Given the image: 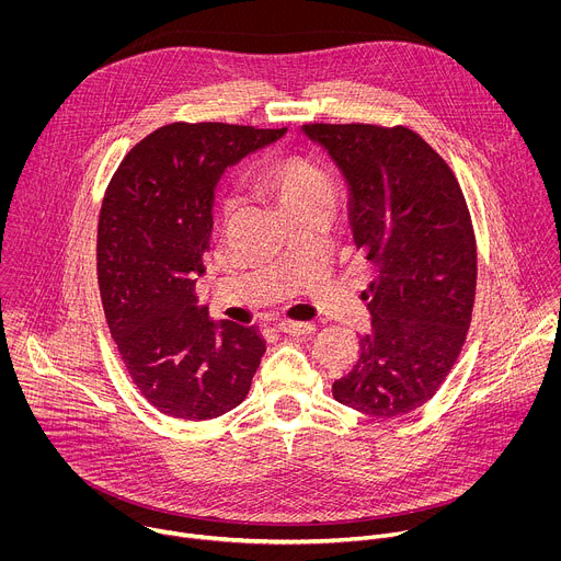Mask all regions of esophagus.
<instances>
[{"mask_svg": "<svg viewBox=\"0 0 561 561\" xmlns=\"http://www.w3.org/2000/svg\"><path fill=\"white\" fill-rule=\"evenodd\" d=\"M277 331H279V333H286V335L299 337V335L312 333V331H314V324H310V322H288V319H284V322L277 324Z\"/></svg>", "mask_w": 561, "mask_h": 561, "instance_id": "obj_1", "label": "esophagus"}]
</instances>
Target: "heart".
<instances>
[{
	"label": "heart",
	"mask_w": 561,
	"mask_h": 561,
	"mask_svg": "<svg viewBox=\"0 0 561 561\" xmlns=\"http://www.w3.org/2000/svg\"><path fill=\"white\" fill-rule=\"evenodd\" d=\"M255 188L268 197L286 217L301 210H331L337 197L333 175L304 154H282L255 173ZM232 204L221 202V213L230 215Z\"/></svg>",
	"instance_id": "heart-1"
}]
</instances>
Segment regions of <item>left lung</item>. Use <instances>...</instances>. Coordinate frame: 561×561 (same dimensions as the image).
Instances as JSON below:
<instances>
[{
	"label": "left lung",
	"instance_id": "left-lung-1",
	"mask_svg": "<svg viewBox=\"0 0 561 561\" xmlns=\"http://www.w3.org/2000/svg\"><path fill=\"white\" fill-rule=\"evenodd\" d=\"M351 186L357 251L377 268L364 293L373 329L333 397L392 420L439 390L468 335L477 242L461 186L444 157L407 126L304 124Z\"/></svg>",
	"mask_w": 561,
	"mask_h": 561
}]
</instances>
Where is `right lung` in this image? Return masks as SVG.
<instances>
[{
  "label": "right lung",
  "instance_id": "add662e5",
  "mask_svg": "<svg viewBox=\"0 0 561 561\" xmlns=\"http://www.w3.org/2000/svg\"><path fill=\"white\" fill-rule=\"evenodd\" d=\"M284 133L167 124L126 152L104 193L98 284L106 322L133 383L169 417L215 420L251 390L264 340L255 327L210 322L195 277L210 249L221 171Z\"/></svg>",
  "mask_w": 561,
  "mask_h": 561
}]
</instances>
